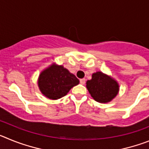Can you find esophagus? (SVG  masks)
I'll return each instance as SVG.
<instances>
[{
  "label": "esophagus",
  "mask_w": 149,
  "mask_h": 149,
  "mask_svg": "<svg viewBox=\"0 0 149 149\" xmlns=\"http://www.w3.org/2000/svg\"><path fill=\"white\" fill-rule=\"evenodd\" d=\"M80 83H81V84H83V85H84V84H85V83H86V79L85 78L81 79V80H80Z\"/></svg>",
  "instance_id": "1"
}]
</instances>
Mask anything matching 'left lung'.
Segmentation results:
<instances>
[{
	"mask_svg": "<svg viewBox=\"0 0 149 149\" xmlns=\"http://www.w3.org/2000/svg\"><path fill=\"white\" fill-rule=\"evenodd\" d=\"M86 88L93 99L100 103H107L119 93V84L101 72L93 73L92 79L86 81Z\"/></svg>",
	"mask_w": 149,
	"mask_h": 149,
	"instance_id": "obj_1",
	"label": "left lung"
}]
</instances>
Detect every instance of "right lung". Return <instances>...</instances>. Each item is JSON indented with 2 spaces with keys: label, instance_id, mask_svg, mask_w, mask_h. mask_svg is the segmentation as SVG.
<instances>
[{
  "label": "right lung",
  "instance_id": "obj_1",
  "mask_svg": "<svg viewBox=\"0 0 149 149\" xmlns=\"http://www.w3.org/2000/svg\"><path fill=\"white\" fill-rule=\"evenodd\" d=\"M79 84V80L68 69L52 64L41 72L38 86L41 93L49 99L56 100L65 96L73 86Z\"/></svg>",
  "mask_w": 149,
  "mask_h": 149
}]
</instances>
